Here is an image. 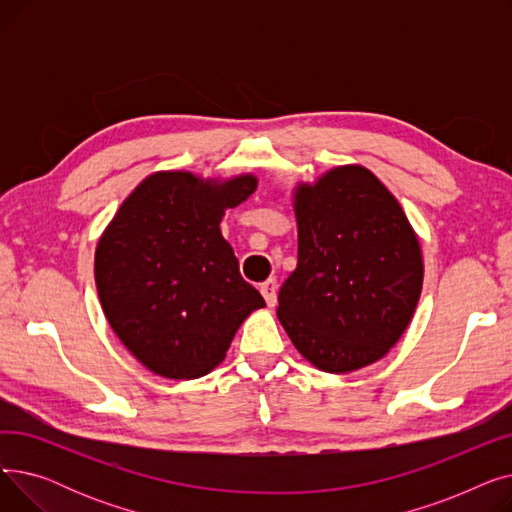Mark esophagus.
<instances>
[{"label": "esophagus", "mask_w": 512, "mask_h": 512, "mask_svg": "<svg viewBox=\"0 0 512 512\" xmlns=\"http://www.w3.org/2000/svg\"><path fill=\"white\" fill-rule=\"evenodd\" d=\"M259 290H261V294H263V299H265L267 307H276V303H278V297H276V292H278V282H276L274 278L265 280V282L259 286Z\"/></svg>", "instance_id": "1"}]
</instances>
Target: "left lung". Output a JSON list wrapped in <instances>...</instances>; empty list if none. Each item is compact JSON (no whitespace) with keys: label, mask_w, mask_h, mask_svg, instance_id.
<instances>
[{"label":"left lung","mask_w":512,"mask_h":512,"mask_svg":"<svg viewBox=\"0 0 512 512\" xmlns=\"http://www.w3.org/2000/svg\"><path fill=\"white\" fill-rule=\"evenodd\" d=\"M299 257L278 319L317 369L351 373L388 355L423 286L419 238L396 197L348 164L294 188Z\"/></svg>","instance_id":"8db88e82"}]
</instances>
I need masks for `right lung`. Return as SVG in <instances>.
<instances>
[{"label": "right lung", "instance_id": "right-lung-1", "mask_svg": "<svg viewBox=\"0 0 512 512\" xmlns=\"http://www.w3.org/2000/svg\"><path fill=\"white\" fill-rule=\"evenodd\" d=\"M255 188L253 174L222 180L153 172L99 236L101 309L132 357L155 375L201 378L226 359L242 321L265 307L220 230L226 209Z\"/></svg>", "mask_w": 512, "mask_h": 512}]
</instances>
